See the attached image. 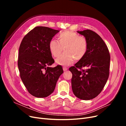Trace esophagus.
Masks as SVG:
<instances>
[{
  "mask_svg": "<svg viewBox=\"0 0 126 126\" xmlns=\"http://www.w3.org/2000/svg\"><path fill=\"white\" fill-rule=\"evenodd\" d=\"M63 69L64 71H65L67 70V68H66V67H63Z\"/></svg>",
  "mask_w": 126,
  "mask_h": 126,
  "instance_id": "obj_1",
  "label": "esophagus"
}]
</instances>
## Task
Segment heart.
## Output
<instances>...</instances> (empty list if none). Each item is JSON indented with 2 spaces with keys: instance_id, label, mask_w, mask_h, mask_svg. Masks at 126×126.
I'll list each match as a JSON object with an SVG mask.
<instances>
[{
  "instance_id": "b5f03b06",
  "label": "heart",
  "mask_w": 126,
  "mask_h": 126,
  "mask_svg": "<svg viewBox=\"0 0 126 126\" xmlns=\"http://www.w3.org/2000/svg\"><path fill=\"white\" fill-rule=\"evenodd\" d=\"M58 39L59 42L51 39L49 42V51L55 57L60 55L64 47L65 51L56 60L57 64L69 65L73 63L75 59L80 60L86 54L88 43L85 37L74 32L66 31L60 34Z\"/></svg>"
}]
</instances>
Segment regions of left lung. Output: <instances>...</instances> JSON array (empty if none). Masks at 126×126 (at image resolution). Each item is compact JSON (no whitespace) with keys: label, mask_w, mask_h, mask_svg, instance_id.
<instances>
[{"label":"left lung","mask_w":126,"mask_h":126,"mask_svg":"<svg viewBox=\"0 0 126 126\" xmlns=\"http://www.w3.org/2000/svg\"><path fill=\"white\" fill-rule=\"evenodd\" d=\"M77 32L87 39L88 46L85 56L69 68L72 89L78 98L89 100L101 93L107 81L110 56L107 45L96 32L90 30Z\"/></svg>","instance_id":"obj_1"}]
</instances>
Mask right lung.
<instances>
[{
    "instance_id": "1",
    "label": "right lung",
    "mask_w": 126,
    "mask_h": 126,
    "mask_svg": "<svg viewBox=\"0 0 126 126\" xmlns=\"http://www.w3.org/2000/svg\"><path fill=\"white\" fill-rule=\"evenodd\" d=\"M59 30L37 26L23 38L19 49L18 66L20 76L29 93L37 97H45L54 92L62 67L49 66L54 63L49 42Z\"/></svg>"
}]
</instances>
